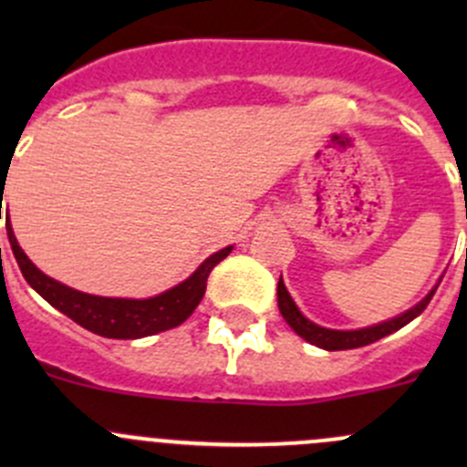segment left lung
I'll return each instance as SVG.
<instances>
[{
    "label": "left lung",
    "mask_w": 467,
    "mask_h": 467,
    "mask_svg": "<svg viewBox=\"0 0 467 467\" xmlns=\"http://www.w3.org/2000/svg\"><path fill=\"white\" fill-rule=\"evenodd\" d=\"M438 285H441V280H438ZM438 285L425 296V298L418 300L413 307H409L407 312L398 314V317L389 318V321H381L359 329H329V327H323V325L309 321V318L300 312L298 305L294 303V298H291V294L286 291L282 277L280 282H277V307H280L282 318L289 323V327L294 329L298 337H303L305 341L312 343V346L323 348V350H352V348H361V346H368V343L379 341V338L398 332L400 327H404V325L411 323L413 318L420 317V314L425 312L427 305H430L431 296L436 294Z\"/></svg>",
    "instance_id": "obj_1"
}]
</instances>
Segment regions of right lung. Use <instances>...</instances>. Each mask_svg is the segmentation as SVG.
<instances>
[{"label": "right lung", "mask_w": 467, "mask_h": 467, "mask_svg": "<svg viewBox=\"0 0 467 467\" xmlns=\"http://www.w3.org/2000/svg\"><path fill=\"white\" fill-rule=\"evenodd\" d=\"M6 233L17 266L31 289H36L51 307L63 312L74 323L106 338H142L185 323L203 300L212 268L233 251V246L221 248L201 262V266L187 280L153 298H106V296L83 294L42 273L17 244L11 221L6 223Z\"/></svg>", "instance_id": "right-lung-1"}]
</instances>
